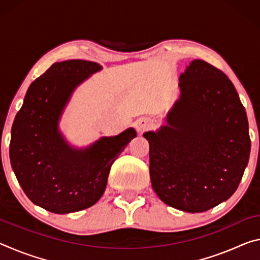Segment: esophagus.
Returning <instances> with one entry per match:
<instances>
[{"mask_svg":"<svg viewBox=\"0 0 260 260\" xmlns=\"http://www.w3.org/2000/svg\"><path fill=\"white\" fill-rule=\"evenodd\" d=\"M153 126V121L150 118H140L139 120H136L135 127L139 132H144L149 128H151Z\"/></svg>","mask_w":260,"mask_h":260,"instance_id":"1","label":"esophagus"}]
</instances>
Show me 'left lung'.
<instances>
[{
    "mask_svg": "<svg viewBox=\"0 0 260 260\" xmlns=\"http://www.w3.org/2000/svg\"><path fill=\"white\" fill-rule=\"evenodd\" d=\"M167 125L146 132L151 186L165 204L204 212L235 192L251 141L244 107L225 73L193 59L179 79Z\"/></svg>",
    "mask_w": 260,
    "mask_h": 260,
    "instance_id": "left-lung-1",
    "label": "left lung"
}]
</instances>
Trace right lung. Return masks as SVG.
<instances>
[{
    "label": "right lung",
    "instance_id": "add662e5",
    "mask_svg": "<svg viewBox=\"0 0 260 260\" xmlns=\"http://www.w3.org/2000/svg\"><path fill=\"white\" fill-rule=\"evenodd\" d=\"M102 69L95 61L52 64L30 83L11 128L10 162L20 187L35 205L52 213L90 208L107 188L110 169L136 136L134 128L104 136L91 146H70L58 129L73 90Z\"/></svg>",
    "mask_w": 260,
    "mask_h": 260
}]
</instances>
